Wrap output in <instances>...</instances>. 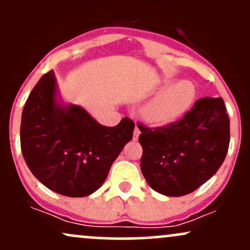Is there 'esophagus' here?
Segmentation results:
<instances>
[{
    "label": "esophagus",
    "mask_w": 250,
    "mask_h": 250,
    "mask_svg": "<svg viewBox=\"0 0 250 250\" xmlns=\"http://www.w3.org/2000/svg\"><path fill=\"white\" fill-rule=\"evenodd\" d=\"M140 133H141V131H140L139 127H135V129H134V140H135V141H136V140L139 139Z\"/></svg>",
    "instance_id": "esophagus-1"
}]
</instances>
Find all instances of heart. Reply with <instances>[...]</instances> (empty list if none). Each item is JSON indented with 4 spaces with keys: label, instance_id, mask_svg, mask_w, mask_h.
<instances>
[{
    "label": "heart",
    "instance_id": "b5f03b06",
    "mask_svg": "<svg viewBox=\"0 0 250 250\" xmlns=\"http://www.w3.org/2000/svg\"><path fill=\"white\" fill-rule=\"evenodd\" d=\"M170 76L162 79L166 87L142 107V117L153 125H167L182 119L193 107L196 88L190 81H179Z\"/></svg>",
    "mask_w": 250,
    "mask_h": 250
}]
</instances>
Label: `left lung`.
<instances>
[{
	"mask_svg": "<svg viewBox=\"0 0 250 250\" xmlns=\"http://www.w3.org/2000/svg\"><path fill=\"white\" fill-rule=\"evenodd\" d=\"M229 117L221 97H203L182 120L161 128L137 125L141 170L157 193H193L219 170L230 141Z\"/></svg>",
	"mask_w": 250,
	"mask_h": 250,
	"instance_id": "1",
	"label": "left lung"
}]
</instances>
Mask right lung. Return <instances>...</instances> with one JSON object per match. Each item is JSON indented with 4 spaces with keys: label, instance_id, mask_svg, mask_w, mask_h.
I'll return each mask as SVG.
<instances>
[{
    "label": "right lung",
    "instance_id": "obj_1",
    "mask_svg": "<svg viewBox=\"0 0 250 250\" xmlns=\"http://www.w3.org/2000/svg\"><path fill=\"white\" fill-rule=\"evenodd\" d=\"M134 128L128 117L105 127L80 105L63 102L50 70L24 104L21 150L28 168L45 187L64 196L83 197L103 185L113 162L133 139Z\"/></svg>",
    "mask_w": 250,
    "mask_h": 250
}]
</instances>
